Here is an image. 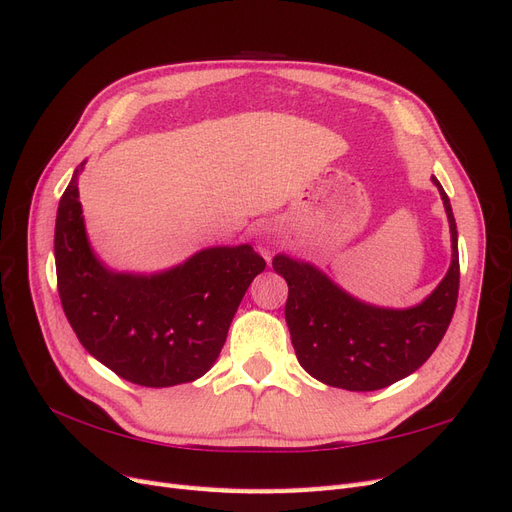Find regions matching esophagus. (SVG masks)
<instances>
[{
	"instance_id": "obj_1",
	"label": "esophagus",
	"mask_w": 512,
	"mask_h": 512,
	"mask_svg": "<svg viewBox=\"0 0 512 512\" xmlns=\"http://www.w3.org/2000/svg\"><path fill=\"white\" fill-rule=\"evenodd\" d=\"M277 245H280V235H277V230L273 226H262L258 230V247H260V252L269 256Z\"/></svg>"
}]
</instances>
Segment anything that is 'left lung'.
<instances>
[{"instance_id": "obj_1", "label": "left lung", "mask_w": 512, "mask_h": 512, "mask_svg": "<svg viewBox=\"0 0 512 512\" xmlns=\"http://www.w3.org/2000/svg\"><path fill=\"white\" fill-rule=\"evenodd\" d=\"M451 224L453 260L429 297L408 309L354 299L309 262L277 254L273 269L288 284L286 324L301 367L316 380L346 391H378L421 367L455 314L459 294L457 224L436 177Z\"/></svg>"}]
</instances>
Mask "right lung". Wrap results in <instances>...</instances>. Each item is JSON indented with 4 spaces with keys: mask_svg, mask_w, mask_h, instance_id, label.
Returning a JSON list of instances; mask_svg holds the SVG:
<instances>
[{
    "mask_svg": "<svg viewBox=\"0 0 512 512\" xmlns=\"http://www.w3.org/2000/svg\"><path fill=\"white\" fill-rule=\"evenodd\" d=\"M81 168L55 222L57 290L70 327L91 356L128 382L162 389L205 376L265 258L245 243L207 247L153 275L111 271L87 239L76 183Z\"/></svg>",
    "mask_w": 512,
    "mask_h": 512,
    "instance_id": "1",
    "label": "right lung"
}]
</instances>
